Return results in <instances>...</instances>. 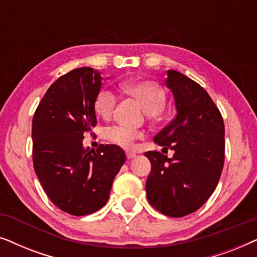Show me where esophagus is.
I'll list each match as a JSON object with an SVG mask.
<instances>
[{
  "mask_svg": "<svg viewBox=\"0 0 257 257\" xmlns=\"http://www.w3.org/2000/svg\"><path fill=\"white\" fill-rule=\"evenodd\" d=\"M135 157H136V153H133V152L126 153V158H127V159H133Z\"/></svg>",
  "mask_w": 257,
  "mask_h": 257,
  "instance_id": "1",
  "label": "esophagus"
}]
</instances>
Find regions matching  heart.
Returning a JSON list of instances; mask_svg holds the SVG:
<instances>
[{
  "label": "heart",
  "mask_w": 257,
  "mask_h": 257,
  "mask_svg": "<svg viewBox=\"0 0 257 257\" xmlns=\"http://www.w3.org/2000/svg\"><path fill=\"white\" fill-rule=\"evenodd\" d=\"M119 89L128 96L136 98L143 105L144 110L152 115L159 113L166 101V92L164 87L154 80H130L121 83ZM117 101V94L107 87H103L94 99V108L97 114L104 119H108L113 114ZM143 136V132L139 130L124 125L108 126L104 130L105 139L124 149H131L135 145L136 140L140 139Z\"/></svg>",
  "instance_id": "1"
}]
</instances>
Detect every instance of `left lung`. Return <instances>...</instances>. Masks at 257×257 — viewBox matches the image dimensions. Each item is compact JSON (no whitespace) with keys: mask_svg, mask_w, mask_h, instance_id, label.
<instances>
[{"mask_svg":"<svg viewBox=\"0 0 257 257\" xmlns=\"http://www.w3.org/2000/svg\"><path fill=\"white\" fill-rule=\"evenodd\" d=\"M166 85L173 92L177 115L154 137L173 158L157 151L151 161L146 195L153 208L171 217L198 210L220 180L224 164V124L207 91L175 70H168ZM163 150V151H164Z\"/></svg>","mask_w":257,"mask_h":257,"instance_id":"left-lung-1","label":"left lung"}]
</instances>
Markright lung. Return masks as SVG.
<instances>
[{
    "mask_svg": "<svg viewBox=\"0 0 257 257\" xmlns=\"http://www.w3.org/2000/svg\"><path fill=\"white\" fill-rule=\"evenodd\" d=\"M99 72L78 68L49 87L33 118V163L55 206L71 215L97 212L107 202L112 182L125 163L117 145L96 151L83 146L84 133L97 125L94 99Z\"/></svg>",
    "mask_w": 257,
    "mask_h": 257,
    "instance_id": "right-lung-1",
    "label": "right lung"
}]
</instances>
